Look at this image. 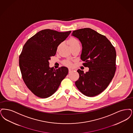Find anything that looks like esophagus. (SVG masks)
<instances>
[{
  "label": "esophagus",
  "mask_w": 133,
  "mask_h": 133,
  "mask_svg": "<svg viewBox=\"0 0 133 133\" xmlns=\"http://www.w3.org/2000/svg\"><path fill=\"white\" fill-rule=\"evenodd\" d=\"M74 71V69H69V73H70L71 72H72V71Z\"/></svg>",
  "instance_id": "obj_1"
}]
</instances>
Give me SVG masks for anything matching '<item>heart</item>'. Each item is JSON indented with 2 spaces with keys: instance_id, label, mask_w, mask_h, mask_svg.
I'll list each match as a JSON object with an SVG mask.
<instances>
[{
  "instance_id": "heart-1",
  "label": "heart",
  "mask_w": 133,
  "mask_h": 133,
  "mask_svg": "<svg viewBox=\"0 0 133 133\" xmlns=\"http://www.w3.org/2000/svg\"><path fill=\"white\" fill-rule=\"evenodd\" d=\"M67 42L71 49L75 48V47H76V46H80V43H79V41L74 37H71L70 38H69ZM61 45H62V44H59L57 46V50L59 49ZM63 64L64 65L67 66H71L72 65L71 63L70 62H69V61H64L63 62Z\"/></svg>"
}]
</instances>
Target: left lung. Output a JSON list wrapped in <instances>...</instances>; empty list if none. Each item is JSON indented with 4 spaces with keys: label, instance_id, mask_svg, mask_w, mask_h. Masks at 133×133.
Returning a JSON list of instances; mask_svg holds the SVG:
<instances>
[{
    "label": "left lung",
    "instance_id": "8db88e82",
    "mask_svg": "<svg viewBox=\"0 0 133 133\" xmlns=\"http://www.w3.org/2000/svg\"><path fill=\"white\" fill-rule=\"evenodd\" d=\"M72 36L81 41V58L85 62L83 65L89 68L85 73L81 69L77 70L79 77L75 85L87 96H96L108 87L115 75V49L105 36L90 28L74 31Z\"/></svg>",
    "mask_w": 133,
    "mask_h": 133
}]
</instances>
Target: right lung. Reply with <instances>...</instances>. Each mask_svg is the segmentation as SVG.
<instances>
[{"instance_id":"1","label":"right lung","mask_w":133,"mask_h":133,"mask_svg":"<svg viewBox=\"0 0 133 133\" xmlns=\"http://www.w3.org/2000/svg\"><path fill=\"white\" fill-rule=\"evenodd\" d=\"M71 31L59 32L51 29L41 30L30 38L23 46L19 64L23 81L36 96L48 98L55 92L68 74V69L49 67L57 46L66 39Z\"/></svg>"}]
</instances>
